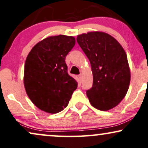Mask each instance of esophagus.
<instances>
[{
    "instance_id": "obj_1",
    "label": "esophagus",
    "mask_w": 148,
    "mask_h": 148,
    "mask_svg": "<svg viewBox=\"0 0 148 148\" xmlns=\"http://www.w3.org/2000/svg\"><path fill=\"white\" fill-rule=\"evenodd\" d=\"M79 78L80 79H82V73H80V74L79 75Z\"/></svg>"
}]
</instances>
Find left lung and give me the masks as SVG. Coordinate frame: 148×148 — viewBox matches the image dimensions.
Instances as JSON below:
<instances>
[{"label":"left lung","mask_w":148,"mask_h":148,"mask_svg":"<svg viewBox=\"0 0 148 148\" xmlns=\"http://www.w3.org/2000/svg\"><path fill=\"white\" fill-rule=\"evenodd\" d=\"M77 42L92 68L93 83L86 90L91 105L100 110L116 106L126 95L130 82L124 49L114 38L103 32L79 35Z\"/></svg>","instance_id":"1"}]
</instances>
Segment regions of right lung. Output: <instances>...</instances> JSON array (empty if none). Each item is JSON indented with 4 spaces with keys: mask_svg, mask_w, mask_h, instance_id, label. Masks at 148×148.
<instances>
[{
    "mask_svg": "<svg viewBox=\"0 0 148 148\" xmlns=\"http://www.w3.org/2000/svg\"><path fill=\"white\" fill-rule=\"evenodd\" d=\"M75 45L72 36L45 38L33 47L25 61L24 84L36 106L58 113L68 105L77 82L68 73L67 54Z\"/></svg>",
    "mask_w": 148,
    "mask_h": 148,
    "instance_id": "right-lung-1",
    "label": "right lung"
}]
</instances>
